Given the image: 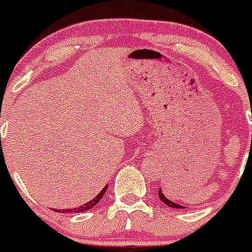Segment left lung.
I'll use <instances>...</instances> for the list:
<instances>
[{
	"label": "left lung",
	"mask_w": 252,
	"mask_h": 252,
	"mask_svg": "<svg viewBox=\"0 0 252 252\" xmlns=\"http://www.w3.org/2000/svg\"><path fill=\"white\" fill-rule=\"evenodd\" d=\"M158 194H159V198H160L161 202L167 204L168 207H172V208H185V207H184V206H181V204H177V203H175V202H172V200L167 199V198H165L164 195H163V193H161L160 189H159Z\"/></svg>",
	"instance_id": "left-lung-1"
}]
</instances>
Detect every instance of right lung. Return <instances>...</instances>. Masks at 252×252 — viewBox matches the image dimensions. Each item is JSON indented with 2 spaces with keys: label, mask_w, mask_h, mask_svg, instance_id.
I'll return each instance as SVG.
<instances>
[{
  "label": "right lung",
  "mask_w": 252,
  "mask_h": 252,
  "mask_svg": "<svg viewBox=\"0 0 252 252\" xmlns=\"http://www.w3.org/2000/svg\"><path fill=\"white\" fill-rule=\"evenodd\" d=\"M106 190H107V185H106L105 188L101 190V191H99V194H97V197L93 198L92 200H89L88 203L83 204V206H80V207L71 208V210H63V212H69V214H71V212H73V214H77V212H84V211H88V210H91L92 207H94V206H95V204H97L98 202L102 199V197L105 195Z\"/></svg>",
  "instance_id": "add662e5"
}]
</instances>
